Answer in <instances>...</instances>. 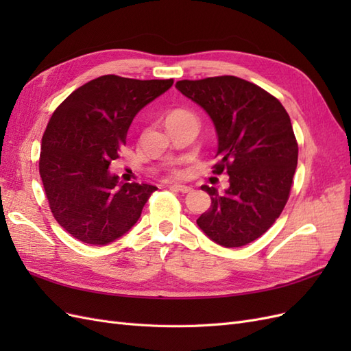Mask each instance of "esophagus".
<instances>
[{
	"label": "esophagus",
	"instance_id": "esophagus-1",
	"mask_svg": "<svg viewBox=\"0 0 351 351\" xmlns=\"http://www.w3.org/2000/svg\"><path fill=\"white\" fill-rule=\"evenodd\" d=\"M171 189H174V190H177V192H180V193H190L192 192V187H189V186H183V184H173L171 186Z\"/></svg>",
	"mask_w": 351,
	"mask_h": 351
}]
</instances>
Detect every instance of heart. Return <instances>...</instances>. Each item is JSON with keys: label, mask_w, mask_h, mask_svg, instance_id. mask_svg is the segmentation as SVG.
I'll list each match as a JSON object with an SVG mask.
<instances>
[{"label": "heart", "mask_w": 351, "mask_h": 351, "mask_svg": "<svg viewBox=\"0 0 351 351\" xmlns=\"http://www.w3.org/2000/svg\"><path fill=\"white\" fill-rule=\"evenodd\" d=\"M186 111H180V110H177V111H173L171 114H169L168 117H171V115H178V114H184ZM176 174H180V171H176Z\"/></svg>", "instance_id": "1"}]
</instances>
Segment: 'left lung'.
<instances>
[{
	"mask_svg": "<svg viewBox=\"0 0 351 351\" xmlns=\"http://www.w3.org/2000/svg\"><path fill=\"white\" fill-rule=\"evenodd\" d=\"M176 88L214 121V173L230 176L224 195L202 186L212 202L197 226L224 247L252 243L271 228L290 196L299 156L290 115L271 93L236 76L180 80Z\"/></svg>",
	"mask_w": 351,
	"mask_h": 351,
	"instance_id": "left-lung-1",
	"label": "left lung"
}]
</instances>
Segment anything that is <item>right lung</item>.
<instances>
[{"label": "right lung", "instance_id": "1", "mask_svg": "<svg viewBox=\"0 0 351 351\" xmlns=\"http://www.w3.org/2000/svg\"><path fill=\"white\" fill-rule=\"evenodd\" d=\"M174 80L107 74L70 93L42 136L39 174L52 215L69 234L102 246L129 231L156 187L119 183L108 171L143 107Z\"/></svg>", "mask_w": 351, "mask_h": 351}]
</instances>
